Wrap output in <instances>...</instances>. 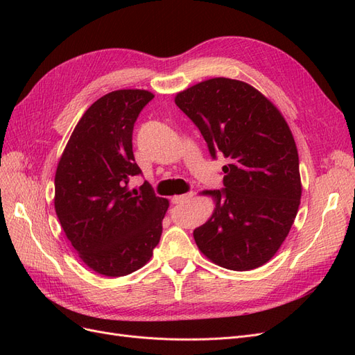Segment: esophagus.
Returning a JSON list of instances; mask_svg holds the SVG:
<instances>
[{"label":"esophagus","instance_id":"obj_1","mask_svg":"<svg viewBox=\"0 0 355 355\" xmlns=\"http://www.w3.org/2000/svg\"><path fill=\"white\" fill-rule=\"evenodd\" d=\"M192 197H194V192H188V194H184V196H175L173 198H171V201H173L175 204H180V202L189 201Z\"/></svg>","mask_w":355,"mask_h":355}]
</instances>
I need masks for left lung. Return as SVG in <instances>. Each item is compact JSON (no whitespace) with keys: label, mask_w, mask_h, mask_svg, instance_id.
Instances as JSON below:
<instances>
[{"label":"left lung","mask_w":355,"mask_h":355,"mask_svg":"<svg viewBox=\"0 0 355 355\" xmlns=\"http://www.w3.org/2000/svg\"><path fill=\"white\" fill-rule=\"evenodd\" d=\"M175 103L201 132L213 158L220 153L223 189L210 219L194 230L200 252L222 268L249 271L280 249L302 196L292 130L277 106L240 80L210 78L179 92Z\"/></svg>","instance_id":"left-lung-1"}]
</instances>
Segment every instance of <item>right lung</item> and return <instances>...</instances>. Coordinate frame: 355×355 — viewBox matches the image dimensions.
<instances>
[{"label":"right lung","instance_id":"add662e5","mask_svg":"<svg viewBox=\"0 0 355 355\" xmlns=\"http://www.w3.org/2000/svg\"><path fill=\"white\" fill-rule=\"evenodd\" d=\"M154 98L125 89L102 96L84 112L63 149L55 176V210L63 232L90 270L123 277L151 259L163 232L168 200L148 184L128 189L141 173L133 125Z\"/></svg>","mask_w":355,"mask_h":355}]
</instances>
